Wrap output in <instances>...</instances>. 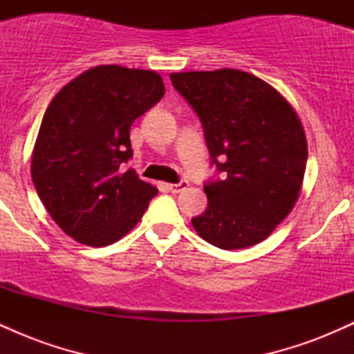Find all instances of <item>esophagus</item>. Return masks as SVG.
Instances as JSON below:
<instances>
[{
	"mask_svg": "<svg viewBox=\"0 0 354 354\" xmlns=\"http://www.w3.org/2000/svg\"><path fill=\"white\" fill-rule=\"evenodd\" d=\"M189 186V183L188 181H180V183H176V185H168V189L171 191V193H180V191H183V189H186Z\"/></svg>",
	"mask_w": 354,
	"mask_h": 354,
	"instance_id": "esophagus-1",
	"label": "esophagus"
}]
</instances>
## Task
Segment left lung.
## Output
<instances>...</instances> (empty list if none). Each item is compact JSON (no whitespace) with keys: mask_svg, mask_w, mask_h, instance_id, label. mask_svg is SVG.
Returning a JSON list of instances; mask_svg holds the SVG:
<instances>
[{"mask_svg":"<svg viewBox=\"0 0 354 354\" xmlns=\"http://www.w3.org/2000/svg\"><path fill=\"white\" fill-rule=\"evenodd\" d=\"M169 78L200 116L211 160L226 174L205 185L208 208L191 219L193 228L221 250L263 241L291 213L303 186L308 143L298 113L278 89L246 71Z\"/></svg>","mask_w":354,"mask_h":354,"instance_id":"left-lung-1","label":"left lung"}]
</instances>
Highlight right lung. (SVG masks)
Wrapping results in <instances>:
<instances>
[{"mask_svg":"<svg viewBox=\"0 0 354 354\" xmlns=\"http://www.w3.org/2000/svg\"><path fill=\"white\" fill-rule=\"evenodd\" d=\"M163 95L156 71L101 64L51 100L33 148L31 178L50 216L75 241L113 245L156 196V186L121 165L133 154V121Z\"/></svg>","mask_w":354,"mask_h":354,"instance_id":"add662e5","label":"right lung"}]
</instances>
